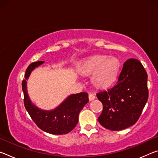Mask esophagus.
<instances>
[{"label": "esophagus", "mask_w": 158, "mask_h": 158, "mask_svg": "<svg viewBox=\"0 0 158 158\" xmlns=\"http://www.w3.org/2000/svg\"><path fill=\"white\" fill-rule=\"evenodd\" d=\"M89 98L90 101H93L95 99V95L94 94H92V93H90L89 95Z\"/></svg>", "instance_id": "esophagus-1"}]
</instances>
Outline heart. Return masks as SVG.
<instances>
[{
	"instance_id": "1",
	"label": "heart",
	"mask_w": 158,
	"mask_h": 158,
	"mask_svg": "<svg viewBox=\"0 0 158 158\" xmlns=\"http://www.w3.org/2000/svg\"><path fill=\"white\" fill-rule=\"evenodd\" d=\"M119 68L120 63L116 58L96 56L83 63L79 71L84 74L95 73L92 78L93 84L98 88H105L116 79Z\"/></svg>"
}]
</instances>
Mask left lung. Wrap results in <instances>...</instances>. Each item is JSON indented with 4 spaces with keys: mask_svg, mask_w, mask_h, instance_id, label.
Returning a JSON list of instances; mask_svg holds the SVG:
<instances>
[{
    "mask_svg": "<svg viewBox=\"0 0 158 158\" xmlns=\"http://www.w3.org/2000/svg\"><path fill=\"white\" fill-rule=\"evenodd\" d=\"M147 75L139 61L135 58L123 64L116 85L97 93L103 105L98 121L112 131H119L136 123L148 98Z\"/></svg>",
    "mask_w": 158,
    "mask_h": 158,
    "instance_id": "obj_1",
    "label": "left lung"
}]
</instances>
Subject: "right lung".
Instances as JSON below:
<instances>
[{"label":"right lung","instance_id":"1","mask_svg":"<svg viewBox=\"0 0 158 158\" xmlns=\"http://www.w3.org/2000/svg\"><path fill=\"white\" fill-rule=\"evenodd\" d=\"M43 63L44 61L32 63L26 69L25 79L22 81L24 106L33 121L44 132L55 135L67 134L77 125L80 111L89 102V95L85 92L71 94L53 109H40L32 102L28 94L27 80L32 71Z\"/></svg>","mask_w":158,"mask_h":158}]
</instances>
